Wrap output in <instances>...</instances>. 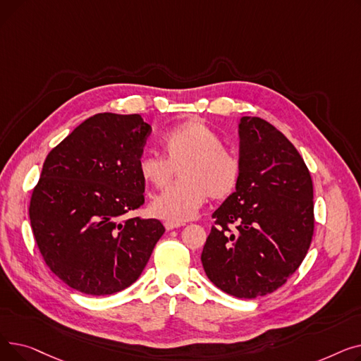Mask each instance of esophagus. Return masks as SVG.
<instances>
[{
  "label": "esophagus",
  "instance_id": "1",
  "mask_svg": "<svg viewBox=\"0 0 361 361\" xmlns=\"http://www.w3.org/2000/svg\"><path fill=\"white\" fill-rule=\"evenodd\" d=\"M164 225H165L166 230H174V228H178V226H183L184 224L183 222H174V221H166Z\"/></svg>",
  "mask_w": 361,
  "mask_h": 361
}]
</instances>
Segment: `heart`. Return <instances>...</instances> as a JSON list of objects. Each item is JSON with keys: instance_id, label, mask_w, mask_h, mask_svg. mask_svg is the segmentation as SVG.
Instances as JSON below:
<instances>
[{"instance_id": "heart-1", "label": "heart", "mask_w": 361, "mask_h": 361, "mask_svg": "<svg viewBox=\"0 0 361 361\" xmlns=\"http://www.w3.org/2000/svg\"><path fill=\"white\" fill-rule=\"evenodd\" d=\"M221 143V136L211 126L200 120H187L164 133V157H139V176L154 188H164L176 176V169L181 177L152 200V214L183 222L193 218L209 196L225 199L235 190L240 162Z\"/></svg>"}]
</instances>
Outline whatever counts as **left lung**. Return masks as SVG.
I'll use <instances>...</instances> for the list:
<instances>
[{
	"mask_svg": "<svg viewBox=\"0 0 361 361\" xmlns=\"http://www.w3.org/2000/svg\"><path fill=\"white\" fill-rule=\"evenodd\" d=\"M240 180L214 212L203 269L224 293L256 298L274 293L310 247L313 181L294 145L259 117H241Z\"/></svg>",
	"mask_w": 361,
	"mask_h": 361,
	"instance_id": "obj_1",
	"label": "left lung"
}]
</instances>
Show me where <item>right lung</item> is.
<instances>
[{
  "mask_svg": "<svg viewBox=\"0 0 361 361\" xmlns=\"http://www.w3.org/2000/svg\"><path fill=\"white\" fill-rule=\"evenodd\" d=\"M150 131L139 114H97L48 154L29 218L47 267L70 288L130 287L165 233L158 219L127 218L145 203L137 159Z\"/></svg>",
  "mask_w": 361,
  "mask_h": 361,
  "instance_id": "obj_1",
  "label": "right lung"
}]
</instances>
